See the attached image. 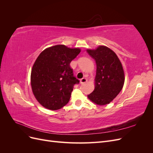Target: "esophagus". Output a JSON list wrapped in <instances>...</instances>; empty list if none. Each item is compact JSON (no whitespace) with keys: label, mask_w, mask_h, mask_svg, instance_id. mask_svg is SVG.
Masks as SVG:
<instances>
[{"label":"esophagus","mask_w":153,"mask_h":153,"mask_svg":"<svg viewBox=\"0 0 153 153\" xmlns=\"http://www.w3.org/2000/svg\"><path fill=\"white\" fill-rule=\"evenodd\" d=\"M87 81V79H86L85 78H82V79H80V84H84V83H85Z\"/></svg>","instance_id":"esophagus-1"}]
</instances>
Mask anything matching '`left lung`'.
Segmentation results:
<instances>
[{"label": "left lung", "mask_w": 153, "mask_h": 153, "mask_svg": "<svg viewBox=\"0 0 153 153\" xmlns=\"http://www.w3.org/2000/svg\"><path fill=\"white\" fill-rule=\"evenodd\" d=\"M96 64L95 88L88 95L92 102L99 105L110 103L123 89L124 73L117 55L109 48L100 46L96 50H87Z\"/></svg>", "instance_id": "left-lung-1"}]
</instances>
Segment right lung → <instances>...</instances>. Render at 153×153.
<instances>
[{"mask_svg": "<svg viewBox=\"0 0 153 153\" xmlns=\"http://www.w3.org/2000/svg\"><path fill=\"white\" fill-rule=\"evenodd\" d=\"M80 49L59 45L43 50L36 60L31 71L33 94L46 108L55 110L69 101L75 84L80 81L73 76L70 62Z\"/></svg>", "mask_w": 153, "mask_h": 153, "instance_id": "obj_1", "label": "right lung"}]
</instances>
